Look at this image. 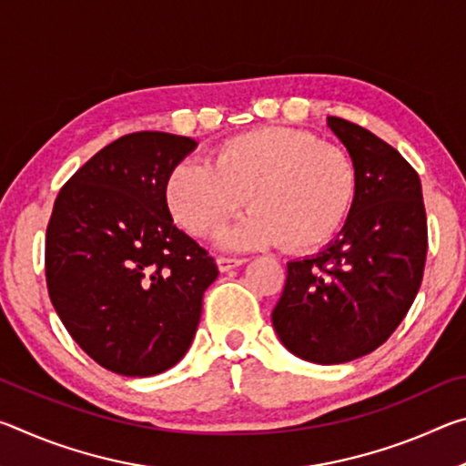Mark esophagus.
Masks as SVG:
<instances>
[{"label": "esophagus", "instance_id": "obj_1", "mask_svg": "<svg viewBox=\"0 0 466 466\" xmlns=\"http://www.w3.org/2000/svg\"><path fill=\"white\" fill-rule=\"evenodd\" d=\"M216 263H218V269L222 271V273H226V271H230V269H236V267H240L242 263H244V258H230V257H218L216 258Z\"/></svg>", "mask_w": 466, "mask_h": 466}]
</instances>
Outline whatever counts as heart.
<instances>
[{"label":"heart","instance_id":"b5f03b06","mask_svg":"<svg viewBox=\"0 0 466 466\" xmlns=\"http://www.w3.org/2000/svg\"><path fill=\"white\" fill-rule=\"evenodd\" d=\"M167 203L195 236H211L247 205L250 214L219 236L230 250L281 244L309 252L341 232L358 197V170L343 147L314 133L261 127L226 139L211 164L183 160L170 170Z\"/></svg>","mask_w":466,"mask_h":466}]
</instances>
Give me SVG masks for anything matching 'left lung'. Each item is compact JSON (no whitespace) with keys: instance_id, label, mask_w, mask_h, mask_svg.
<instances>
[{"instance_id":"obj_1","label":"left lung","mask_w":466,"mask_h":466,"mask_svg":"<svg viewBox=\"0 0 466 466\" xmlns=\"http://www.w3.org/2000/svg\"><path fill=\"white\" fill-rule=\"evenodd\" d=\"M327 125L356 164V205L335 240L288 263L271 312L283 347L322 366L368 356L394 333L420 291L428 252L411 164L356 123L329 116Z\"/></svg>"}]
</instances>
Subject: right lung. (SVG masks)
I'll list each match as a JSON object with an SVG mask.
<instances>
[{"label":"right lung","instance_id":"add662e5","mask_svg":"<svg viewBox=\"0 0 466 466\" xmlns=\"http://www.w3.org/2000/svg\"><path fill=\"white\" fill-rule=\"evenodd\" d=\"M195 147L172 133H131L94 154L55 199L45 244L51 302L74 341L115 374L146 378L178 364L218 278L164 193Z\"/></svg>","mask_w":466,"mask_h":466}]
</instances>
